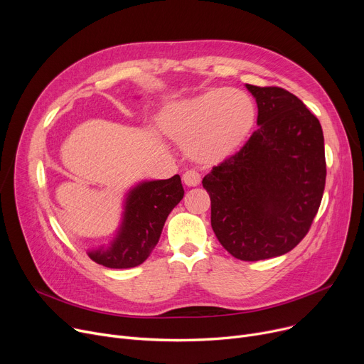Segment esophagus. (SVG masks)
Returning a JSON list of instances; mask_svg holds the SVG:
<instances>
[{"label":"esophagus","mask_w":364,"mask_h":364,"mask_svg":"<svg viewBox=\"0 0 364 364\" xmlns=\"http://www.w3.org/2000/svg\"><path fill=\"white\" fill-rule=\"evenodd\" d=\"M200 180H202L200 174L196 173V171H186L183 174V181H184V184L187 187H196V186H199Z\"/></svg>","instance_id":"esophagus-1"}]
</instances>
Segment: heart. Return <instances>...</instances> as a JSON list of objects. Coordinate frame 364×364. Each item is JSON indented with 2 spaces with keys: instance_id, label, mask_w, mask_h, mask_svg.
I'll return each mask as SVG.
<instances>
[{
  "instance_id": "1",
  "label": "heart",
  "mask_w": 364,
  "mask_h": 364,
  "mask_svg": "<svg viewBox=\"0 0 364 364\" xmlns=\"http://www.w3.org/2000/svg\"><path fill=\"white\" fill-rule=\"evenodd\" d=\"M255 119L250 96L223 87L165 105L158 115V127L196 162L215 165L243 146Z\"/></svg>"
}]
</instances>
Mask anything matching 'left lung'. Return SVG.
<instances>
[{
	"label": "left lung",
	"mask_w": 364,
	"mask_h": 364,
	"mask_svg": "<svg viewBox=\"0 0 364 364\" xmlns=\"http://www.w3.org/2000/svg\"><path fill=\"white\" fill-rule=\"evenodd\" d=\"M257 104V130L202 184L210 224L223 247L240 260L293 250L316 216L326 180L323 132L296 95L246 85Z\"/></svg>",
	"instance_id": "1"
}]
</instances>
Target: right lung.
<instances>
[{
  "instance_id": "1",
  "label": "right lung",
  "mask_w": 364,
  "mask_h": 364,
  "mask_svg": "<svg viewBox=\"0 0 364 364\" xmlns=\"http://www.w3.org/2000/svg\"><path fill=\"white\" fill-rule=\"evenodd\" d=\"M184 196L180 176L146 181L127 196L123 224L109 249L89 252L93 262L111 269L134 268L148 259L161 237L166 218Z\"/></svg>"
}]
</instances>
